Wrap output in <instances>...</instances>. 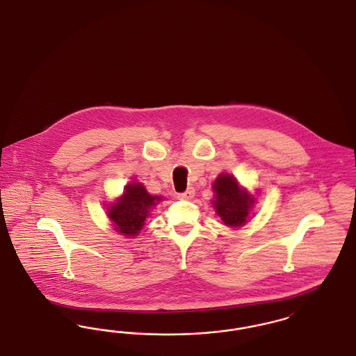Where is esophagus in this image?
Listing matches in <instances>:
<instances>
[{"instance_id":"esophagus-1","label":"esophagus","mask_w":356,"mask_h":356,"mask_svg":"<svg viewBox=\"0 0 356 356\" xmlns=\"http://www.w3.org/2000/svg\"><path fill=\"white\" fill-rule=\"evenodd\" d=\"M193 196H195V189H193V188H188L186 192L179 193V197H180V199H192Z\"/></svg>"}]
</instances>
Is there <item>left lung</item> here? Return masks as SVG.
<instances>
[{
	"label": "left lung",
	"mask_w": 356,
	"mask_h": 356,
	"mask_svg": "<svg viewBox=\"0 0 356 356\" xmlns=\"http://www.w3.org/2000/svg\"><path fill=\"white\" fill-rule=\"evenodd\" d=\"M215 200L213 207L225 225L238 227L247 222L254 196L247 191L240 189L236 179L231 175L221 173L213 183Z\"/></svg>",
	"instance_id": "1"
}]
</instances>
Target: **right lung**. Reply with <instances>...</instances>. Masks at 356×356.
Masks as SVG:
<instances>
[{
	"instance_id": "1",
	"label": "right lung",
	"mask_w": 356,
	"mask_h": 356,
	"mask_svg": "<svg viewBox=\"0 0 356 356\" xmlns=\"http://www.w3.org/2000/svg\"><path fill=\"white\" fill-rule=\"evenodd\" d=\"M160 200V196L149 195L143 184L131 183L125 186L118 203L109 208L108 215L121 235L135 236L143 228L149 209Z\"/></svg>"
}]
</instances>
